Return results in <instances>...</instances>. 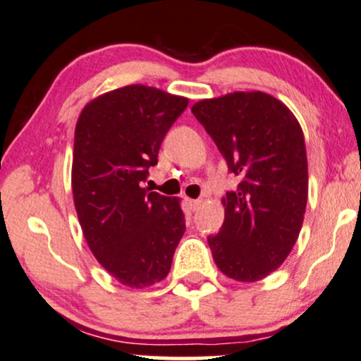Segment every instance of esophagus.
<instances>
[{"instance_id": "34e87169", "label": "esophagus", "mask_w": 361, "mask_h": 361, "mask_svg": "<svg viewBox=\"0 0 361 361\" xmlns=\"http://www.w3.org/2000/svg\"><path fill=\"white\" fill-rule=\"evenodd\" d=\"M186 202H188V207H190V209H193V212H196V209L202 207V200H190L188 198Z\"/></svg>"}]
</instances>
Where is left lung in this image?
<instances>
[{
    "mask_svg": "<svg viewBox=\"0 0 361 361\" xmlns=\"http://www.w3.org/2000/svg\"><path fill=\"white\" fill-rule=\"evenodd\" d=\"M212 136L228 170L241 176L221 203L225 221L208 236L213 259L236 281L275 271L298 240L308 198L302 126L280 99L262 91H235L191 108Z\"/></svg>",
    "mask_w": 361,
    "mask_h": 361,
    "instance_id": "obj_1",
    "label": "left lung"
}]
</instances>
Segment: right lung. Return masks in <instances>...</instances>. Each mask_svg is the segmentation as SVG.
<instances>
[{
  "label": "right lung",
  "instance_id": "add662e5",
  "mask_svg": "<svg viewBox=\"0 0 361 361\" xmlns=\"http://www.w3.org/2000/svg\"><path fill=\"white\" fill-rule=\"evenodd\" d=\"M188 106L145 85L113 90L90 102L75 130L71 186L91 253L130 288L170 273L185 233L180 200L143 188L163 138Z\"/></svg>",
  "mask_w": 361,
  "mask_h": 361
}]
</instances>
